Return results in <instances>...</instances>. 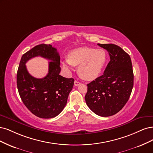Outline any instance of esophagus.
<instances>
[{
	"label": "esophagus",
	"mask_w": 153,
	"mask_h": 153,
	"mask_svg": "<svg viewBox=\"0 0 153 153\" xmlns=\"http://www.w3.org/2000/svg\"><path fill=\"white\" fill-rule=\"evenodd\" d=\"M80 84H81V82L77 81H74V86H79V85H80Z\"/></svg>",
	"instance_id": "34e87169"
}]
</instances>
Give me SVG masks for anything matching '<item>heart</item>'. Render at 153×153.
I'll return each instance as SVG.
<instances>
[{
  "mask_svg": "<svg viewBox=\"0 0 153 153\" xmlns=\"http://www.w3.org/2000/svg\"><path fill=\"white\" fill-rule=\"evenodd\" d=\"M107 61V54L103 49L82 47L71 51L68 58L64 59L62 65L67 71L72 70V66L78 65L79 76L88 81L99 77Z\"/></svg>",
  "mask_w": 153,
  "mask_h": 153,
  "instance_id": "heart-1",
  "label": "heart"
}]
</instances>
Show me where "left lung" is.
<instances>
[{
	"mask_svg": "<svg viewBox=\"0 0 153 153\" xmlns=\"http://www.w3.org/2000/svg\"><path fill=\"white\" fill-rule=\"evenodd\" d=\"M109 52L110 62L103 74L88 84L85 100L95 114L108 117L116 114L128 100L134 86L130 56L113 44H98Z\"/></svg>",
	"mask_w": 153,
	"mask_h": 153,
	"instance_id": "obj_1",
	"label": "left lung"
}]
</instances>
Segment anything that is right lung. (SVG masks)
<instances>
[{
  "label": "right lung",
  "instance_id": "right-lung-1",
  "mask_svg": "<svg viewBox=\"0 0 153 153\" xmlns=\"http://www.w3.org/2000/svg\"><path fill=\"white\" fill-rule=\"evenodd\" d=\"M39 56L52 61L49 62L48 74L41 79L32 76L25 65L30 59ZM60 65L59 53L50 44L36 46L22 56L16 76L18 93L27 109L39 117H55L67 104L74 79L60 76Z\"/></svg>",
  "mask_w": 153,
  "mask_h": 153
}]
</instances>
